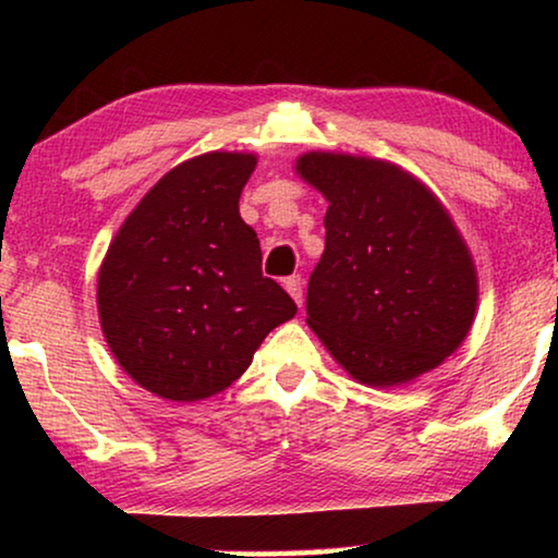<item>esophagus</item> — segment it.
Returning <instances> with one entry per match:
<instances>
[{
    "instance_id": "esophagus-1",
    "label": "esophagus",
    "mask_w": 558,
    "mask_h": 558,
    "mask_svg": "<svg viewBox=\"0 0 558 558\" xmlns=\"http://www.w3.org/2000/svg\"><path fill=\"white\" fill-rule=\"evenodd\" d=\"M284 289H287L289 294H292V300L302 307V279L300 277L284 279Z\"/></svg>"
}]
</instances>
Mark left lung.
I'll list each match as a JSON object with an SVG mask.
<instances>
[{"label":"left lung","instance_id":"obj_1","mask_svg":"<svg viewBox=\"0 0 558 558\" xmlns=\"http://www.w3.org/2000/svg\"><path fill=\"white\" fill-rule=\"evenodd\" d=\"M300 178L323 193L325 251L307 287V325L340 368L373 388L445 363L477 312V269L452 216L403 167L304 151Z\"/></svg>","mask_w":558,"mask_h":558}]
</instances>
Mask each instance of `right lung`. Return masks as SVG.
Masks as SVG:
<instances>
[{"label":"right lung","mask_w":558,"mask_h":558,"mask_svg":"<svg viewBox=\"0 0 558 558\" xmlns=\"http://www.w3.org/2000/svg\"><path fill=\"white\" fill-rule=\"evenodd\" d=\"M251 151H208L172 167L113 235L96 304L113 357L149 393L201 401L243 376L296 304L262 274L239 197Z\"/></svg>","instance_id":"1"}]
</instances>
